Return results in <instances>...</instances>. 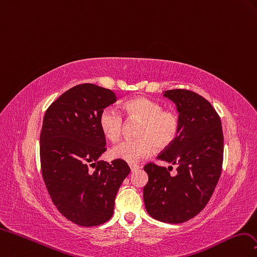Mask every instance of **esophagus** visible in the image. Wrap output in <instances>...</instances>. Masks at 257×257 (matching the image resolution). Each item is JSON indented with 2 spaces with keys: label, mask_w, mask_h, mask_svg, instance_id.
Listing matches in <instances>:
<instances>
[{
  "label": "esophagus",
  "mask_w": 257,
  "mask_h": 257,
  "mask_svg": "<svg viewBox=\"0 0 257 257\" xmlns=\"http://www.w3.org/2000/svg\"><path fill=\"white\" fill-rule=\"evenodd\" d=\"M129 168H130L131 172H134V171H136V170L140 169V167H139L138 164H129Z\"/></svg>",
  "instance_id": "esophagus-1"
}]
</instances>
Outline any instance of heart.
Here are the masks:
<instances>
[{"mask_svg":"<svg viewBox=\"0 0 257 257\" xmlns=\"http://www.w3.org/2000/svg\"><path fill=\"white\" fill-rule=\"evenodd\" d=\"M130 118L143 121L138 137L139 140H125L111 148L112 158L128 163H136L150 157L155 146L158 150L170 147L178 137L180 120L172 111H163L160 103L146 97L132 98L125 103ZM122 115L113 106H106L99 116V127L103 136L111 142L117 141L122 132Z\"/></svg>","mask_w":257,"mask_h":257,"instance_id":"heart-1","label":"heart"}]
</instances>
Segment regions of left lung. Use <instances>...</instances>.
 I'll return each instance as SVG.
<instances>
[{
	"label": "left lung",
	"instance_id": "obj_1",
	"mask_svg": "<svg viewBox=\"0 0 257 257\" xmlns=\"http://www.w3.org/2000/svg\"><path fill=\"white\" fill-rule=\"evenodd\" d=\"M163 96L176 104L180 129L174 143L158 159L177 165L170 169L148 163L143 189L146 211L165 223H183L200 213L209 202L222 171L221 119L208 100L187 89H171Z\"/></svg>",
	"mask_w": 257,
	"mask_h": 257
}]
</instances>
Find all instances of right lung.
Segmentation results:
<instances>
[{
    "label": "right lung",
    "mask_w": 257,
    "mask_h": 257,
    "mask_svg": "<svg viewBox=\"0 0 257 257\" xmlns=\"http://www.w3.org/2000/svg\"><path fill=\"white\" fill-rule=\"evenodd\" d=\"M117 100L111 89L79 84L56 99L46 111L40 132L44 181L56 208L81 226L109 220L114 201L130 168L122 160H99L105 137L99 127L104 107ZM94 165L90 170L88 165Z\"/></svg>",
    "instance_id": "right-lung-1"
}]
</instances>
